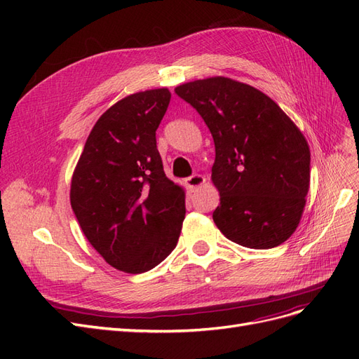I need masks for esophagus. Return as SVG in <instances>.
Instances as JSON below:
<instances>
[{
    "mask_svg": "<svg viewBox=\"0 0 359 359\" xmlns=\"http://www.w3.org/2000/svg\"><path fill=\"white\" fill-rule=\"evenodd\" d=\"M186 184H187L189 189L194 190V189L203 186V184H205V177L199 175V173H194V175H191V177H189L186 180Z\"/></svg>",
    "mask_w": 359,
    "mask_h": 359,
    "instance_id": "34e87169",
    "label": "esophagus"
}]
</instances>
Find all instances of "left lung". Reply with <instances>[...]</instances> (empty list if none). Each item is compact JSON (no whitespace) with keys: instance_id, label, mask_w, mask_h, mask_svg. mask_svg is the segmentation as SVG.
Returning <instances> with one entry per match:
<instances>
[{"instance_id":"8db88e82","label":"left lung","mask_w":359,"mask_h":359,"mask_svg":"<svg viewBox=\"0 0 359 359\" xmlns=\"http://www.w3.org/2000/svg\"><path fill=\"white\" fill-rule=\"evenodd\" d=\"M175 93L214 139L217 227L248 248L283 244L297 231L310 189V148L301 130L266 94L224 76L178 85Z\"/></svg>"}]
</instances>
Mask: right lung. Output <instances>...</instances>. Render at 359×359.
Wrapping results in <instances>:
<instances>
[{
  "mask_svg": "<svg viewBox=\"0 0 359 359\" xmlns=\"http://www.w3.org/2000/svg\"><path fill=\"white\" fill-rule=\"evenodd\" d=\"M169 102L170 91L157 88L111 106L97 119L72 177L70 203L86 240L128 274L163 262L186 217V191L166 177L156 142Z\"/></svg>",
  "mask_w": 359,
  "mask_h": 359,
  "instance_id": "add662e5",
  "label": "right lung"
}]
</instances>
